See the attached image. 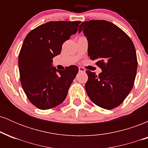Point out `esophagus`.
<instances>
[{
  "mask_svg": "<svg viewBox=\"0 0 148 148\" xmlns=\"http://www.w3.org/2000/svg\"><path fill=\"white\" fill-rule=\"evenodd\" d=\"M79 72H86L85 69L83 68V67H79Z\"/></svg>",
  "mask_w": 148,
  "mask_h": 148,
  "instance_id": "esophagus-1",
  "label": "esophagus"
}]
</instances>
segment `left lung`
Returning <instances> with one entry per match:
<instances>
[{"mask_svg":"<svg viewBox=\"0 0 148 148\" xmlns=\"http://www.w3.org/2000/svg\"><path fill=\"white\" fill-rule=\"evenodd\" d=\"M88 42V55L101 69L99 75L87 70L86 92L93 103L105 109L121 104L133 88L137 57L130 37L105 20H90L79 25Z\"/></svg>","mask_w":148,"mask_h":148,"instance_id":"obj_1","label":"left lung"}]
</instances>
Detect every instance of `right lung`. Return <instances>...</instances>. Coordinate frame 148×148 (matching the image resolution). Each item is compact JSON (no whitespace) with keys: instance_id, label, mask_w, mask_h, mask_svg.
Masks as SVG:
<instances>
[{"instance_id":"obj_1","label":"right lung","mask_w":148,"mask_h":148,"mask_svg":"<svg viewBox=\"0 0 148 148\" xmlns=\"http://www.w3.org/2000/svg\"><path fill=\"white\" fill-rule=\"evenodd\" d=\"M81 21H49L39 25L25 37L18 55L22 88L34 106L47 110L65 99L73 80L79 72L72 65L64 70L53 67L54 57L62 45L76 33Z\"/></svg>"}]
</instances>
